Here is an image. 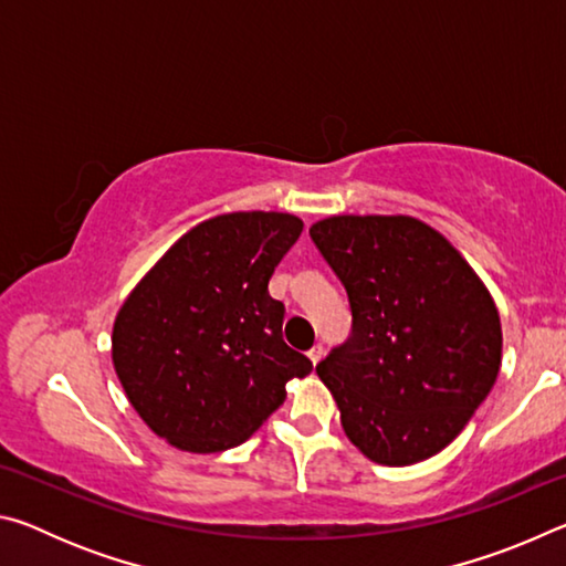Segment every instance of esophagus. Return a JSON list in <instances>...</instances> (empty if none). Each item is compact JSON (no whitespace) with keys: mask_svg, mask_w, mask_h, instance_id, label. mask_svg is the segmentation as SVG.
Returning a JSON list of instances; mask_svg holds the SVG:
<instances>
[{"mask_svg":"<svg viewBox=\"0 0 566 566\" xmlns=\"http://www.w3.org/2000/svg\"><path fill=\"white\" fill-rule=\"evenodd\" d=\"M306 357L312 359V364H319L322 357H324V347H322V344H314V347H312L310 352H306Z\"/></svg>","mask_w":566,"mask_h":566,"instance_id":"obj_1","label":"esophagus"}]
</instances>
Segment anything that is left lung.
<instances>
[{
    "mask_svg": "<svg viewBox=\"0 0 566 566\" xmlns=\"http://www.w3.org/2000/svg\"><path fill=\"white\" fill-rule=\"evenodd\" d=\"M310 237L352 306V337L317 364L344 434L377 464L424 462L462 432L500 375L490 290L415 217L337 214Z\"/></svg>",
    "mask_w": 566,
    "mask_h": 566,
    "instance_id": "1",
    "label": "left lung"
}]
</instances>
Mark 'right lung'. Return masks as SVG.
Instances as JSON below:
<instances>
[{"instance_id": "obj_1", "label": "right lung", "mask_w": 566, "mask_h": 566, "mask_svg": "<svg viewBox=\"0 0 566 566\" xmlns=\"http://www.w3.org/2000/svg\"><path fill=\"white\" fill-rule=\"evenodd\" d=\"M304 222L232 212L191 227L119 306L112 361L124 395L157 437L212 454L247 442L312 361L282 339L274 266Z\"/></svg>"}]
</instances>
